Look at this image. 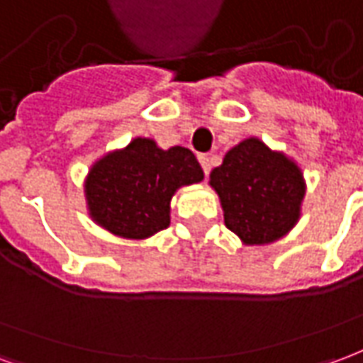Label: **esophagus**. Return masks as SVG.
Masks as SVG:
<instances>
[{"instance_id": "1", "label": "esophagus", "mask_w": 363, "mask_h": 363, "mask_svg": "<svg viewBox=\"0 0 363 363\" xmlns=\"http://www.w3.org/2000/svg\"><path fill=\"white\" fill-rule=\"evenodd\" d=\"M198 161H200V165H202V171H204V174H210V157L206 155V153H200L198 155Z\"/></svg>"}]
</instances>
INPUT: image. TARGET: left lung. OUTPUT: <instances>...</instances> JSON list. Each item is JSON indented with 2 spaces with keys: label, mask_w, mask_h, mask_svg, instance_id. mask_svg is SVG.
<instances>
[{
  "label": "left lung",
  "mask_w": 363,
  "mask_h": 363,
  "mask_svg": "<svg viewBox=\"0 0 363 363\" xmlns=\"http://www.w3.org/2000/svg\"><path fill=\"white\" fill-rule=\"evenodd\" d=\"M210 184L221 198L228 229L247 245L272 243L286 235L299 218L305 194L296 163L257 138L229 151L210 173Z\"/></svg>",
  "instance_id": "obj_1"
}]
</instances>
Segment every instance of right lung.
Masks as SVG:
<instances>
[{
	"mask_svg": "<svg viewBox=\"0 0 363 363\" xmlns=\"http://www.w3.org/2000/svg\"><path fill=\"white\" fill-rule=\"evenodd\" d=\"M204 179L186 147L159 150L147 138H135L124 151L103 157L85 184L91 216L111 233L143 239L169 228L174 190Z\"/></svg>",
	"mask_w": 363,
	"mask_h": 363,
	"instance_id": "right-lung-1",
	"label": "right lung"
}]
</instances>
